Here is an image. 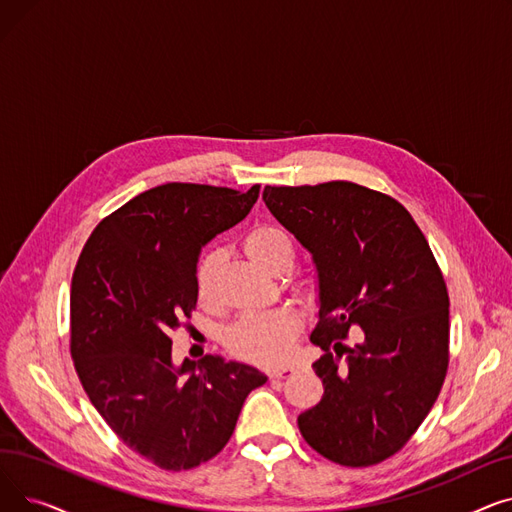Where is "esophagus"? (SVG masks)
<instances>
[{"instance_id":"1","label":"esophagus","mask_w":512,"mask_h":512,"mask_svg":"<svg viewBox=\"0 0 512 512\" xmlns=\"http://www.w3.org/2000/svg\"><path fill=\"white\" fill-rule=\"evenodd\" d=\"M290 371H294V365H284V367H276V369H272V378H284L286 373H290Z\"/></svg>"}]
</instances>
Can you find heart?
I'll return each mask as SVG.
<instances>
[{
  "label": "heart",
  "mask_w": 512,
  "mask_h": 512,
  "mask_svg": "<svg viewBox=\"0 0 512 512\" xmlns=\"http://www.w3.org/2000/svg\"><path fill=\"white\" fill-rule=\"evenodd\" d=\"M245 253L261 267L276 272L282 263L292 261V242L286 232L261 226L251 230L242 240ZM222 265V251L211 249L197 267V294L209 303L215 292V280ZM301 330V315L292 309H276L263 313H247L228 330L226 344L232 353L259 365H276L288 359L292 342Z\"/></svg>",
  "instance_id": "b5f03b06"
}]
</instances>
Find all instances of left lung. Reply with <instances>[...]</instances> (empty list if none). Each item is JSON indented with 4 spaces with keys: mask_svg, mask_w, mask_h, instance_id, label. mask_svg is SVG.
<instances>
[{
    "mask_svg": "<svg viewBox=\"0 0 512 512\" xmlns=\"http://www.w3.org/2000/svg\"><path fill=\"white\" fill-rule=\"evenodd\" d=\"M263 201L317 274L309 340L326 351L313 363L324 396L299 415L301 434L338 465L382 463L417 432L446 378L450 303L432 249L398 201L353 182L265 186Z\"/></svg>",
    "mask_w": 512,
    "mask_h": 512,
    "instance_id": "obj_1",
    "label": "left lung"
}]
</instances>
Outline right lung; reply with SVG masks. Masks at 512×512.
Returning <instances> with one entry per match:
<instances>
[{"instance_id": "add662e5", "label": "right lung", "mask_w": 512, "mask_h": 512, "mask_svg": "<svg viewBox=\"0 0 512 512\" xmlns=\"http://www.w3.org/2000/svg\"><path fill=\"white\" fill-rule=\"evenodd\" d=\"M247 193L161 184L93 230L70 292V351L93 407L118 438L166 471L193 469L230 440L259 369L207 355L172 359V332L197 305V263L211 238L247 218Z\"/></svg>"}]
</instances>
